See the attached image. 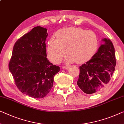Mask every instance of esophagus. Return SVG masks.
<instances>
[{
    "label": "esophagus",
    "mask_w": 124,
    "mask_h": 124,
    "mask_svg": "<svg viewBox=\"0 0 124 124\" xmlns=\"http://www.w3.org/2000/svg\"><path fill=\"white\" fill-rule=\"evenodd\" d=\"M62 68L63 70H67V69H68V68H69V67H68V66H63L62 67Z\"/></svg>",
    "instance_id": "1"
}]
</instances>
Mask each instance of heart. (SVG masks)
<instances>
[{"mask_svg": "<svg viewBox=\"0 0 124 124\" xmlns=\"http://www.w3.org/2000/svg\"><path fill=\"white\" fill-rule=\"evenodd\" d=\"M48 42L47 55L54 63L60 62L66 53L65 62L82 63L91 59L97 50L96 35L91 31L80 28L68 27L61 29ZM66 50H65V49Z\"/></svg>", "mask_w": 124, "mask_h": 124, "instance_id": "obj_1", "label": "heart"}]
</instances>
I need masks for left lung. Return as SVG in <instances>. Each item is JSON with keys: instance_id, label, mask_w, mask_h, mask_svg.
Segmentation results:
<instances>
[{"instance_id": "8db88e82", "label": "left lung", "mask_w": 124, "mask_h": 124, "mask_svg": "<svg viewBox=\"0 0 124 124\" xmlns=\"http://www.w3.org/2000/svg\"><path fill=\"white\" fill-rule=\"evenodd\" d=\"M104 42L91 60L80 67L77 84L87 94L99 92L108 85L115 71V48L110 39L103 38Z\"/></svg>"}]
</instances>
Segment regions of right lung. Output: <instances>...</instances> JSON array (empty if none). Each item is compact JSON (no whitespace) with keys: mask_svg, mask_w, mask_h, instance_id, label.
Wrapping results in <instances>:
<instances>
[{"mask_svg":"<svg viewBox=\"0 0 124 124\" xmlns=\"http://www.w3.org/2000/svg\"><path fill=\"white\" fill-rule=\"evenodd\" d=\"M47 29L36 27L14 44L9 69L21 92L40 99L52 89L54 77L60 67L47 58L46 40Z\"/></svg>","mask_w":124,"mask_h":124,"instance_id":"add662e5","label":"right lung"}]
</instances>
